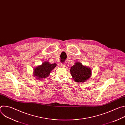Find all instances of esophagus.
Instances as JSON below:
<instances>
[{
    "instance_id": "esophagus-1",
    "label": "esophagus",
    "mask_w": 125,
    "mask_h": 125,
    "mask_svg": "<svg viewBox=\"0 0 125 125\" xmlns=\"http://www.w3.org/2000/svg\"><path fill=\"white\" fill-rule=\"evenodd\" d=\"M61 66L62 68H64V67H65V66H66V64H65V63H61Z\"/></svg>"
}]
</instances>
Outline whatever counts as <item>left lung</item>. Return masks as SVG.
<instances>
[{
  "instance_id": "8db88e82",
  "label": "left lung",
  "mask_w": 125,
  "mask_h": 125,
  "mask_svg": "<svg viewBox=\"0 0 125 125\" xmlns=\"http://www.w3.org/2000/svg\"><path fill=\"white\" fill-rule=\"evenodd\" d=\"M70 73L76 82L83 83L90 78L92 71L90 68L83 66L81 63L77 62L71 67Z\"/></svg>"
}]
</instances>
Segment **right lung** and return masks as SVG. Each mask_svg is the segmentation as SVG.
<instances>
[{
    "label": "right lung",
    "mask_w": 125,
    "mask_h": 125,
    "mask_svg": "<svg viewBox=\"0 0 125 125\" xmlns=\"http://www.w3.org/2000/svg\"><path fill=\"white\" fill-rule=\"evenodd\" d=\"M56 64H50L48 62H43L42 65L39 66L34 69V76L42 80L47 78L50 74L51 71L55 68Z\"/></svg>",
    "instance_id": "add662e5"
}]
</instances>
